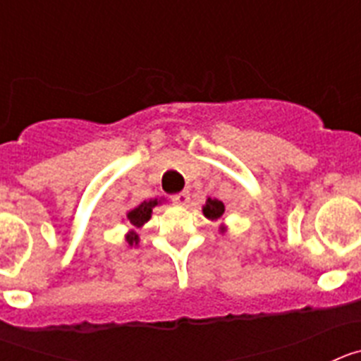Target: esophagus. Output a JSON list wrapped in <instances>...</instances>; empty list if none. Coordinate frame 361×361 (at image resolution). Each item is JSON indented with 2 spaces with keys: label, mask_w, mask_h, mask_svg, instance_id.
Segmentation results:
<instances>
[{
  "label": "esophagus",
  "mask_w": 361,
  "mask_h": 361,
  "mask_svg": "<svg viewBox=\"0 0 361 361\" xmlns=\"http://www.w3.org/2000/svg\"><path fill=\"white\" fill-rule=\"evenodd\" d=\"M188 200H190V193H188V191H180V193H175V195H171V202L178 204V206H184Z\"/></svg>",
  "instance_id": "esophagus-1"
}]
</instances>
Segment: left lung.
Instances as JSON below:
<instances>
[{"label":"left lung","instance_id":"8db88e82","mask_svg":"<svg viewBox=\"0 0 361 361\" xmlns=\"http://www.w3.org/2000/svg\"><path fill=\"white\" fill-rule=\"evenodd\" d=\"M222 213H224V204L220 202V200H216V199L206 200V206H204V215L208 216V219H212V220L220 219V216H222Z\"/></svg>","mask_w":361,"mask_h":361}]
</instances>
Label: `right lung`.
<instances>
[{
	"mask_svg": "<svg viewBox=\"0 0 361 361\" xmlns=\"http://www.w3.org/2000/svg\"><path fill=\"white\" fill-rule=\"evenodd\" d=\"M153 206H157V200H149V202H142L139 204L137 208H133L132 212H128V222L132 226H135V228H141L145 222H148L149 216H152V208ZM128 242L130 244H133L135 242L137 244V235L135 233H132V235H128Z\"/></svg>",
	"mask_w": 361,
	"mask_h": 361,
	"instance_id": "right-lung-1",
	"label": "right lung"
}]
</instances>
